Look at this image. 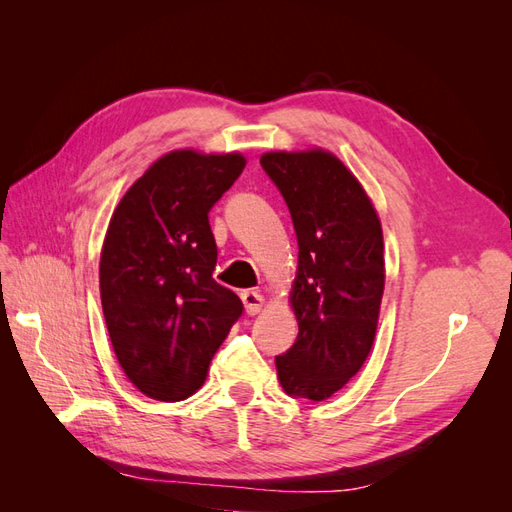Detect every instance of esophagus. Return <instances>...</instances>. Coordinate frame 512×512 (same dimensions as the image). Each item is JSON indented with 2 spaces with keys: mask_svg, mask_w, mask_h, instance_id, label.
<instances>
[{
  "mask_svg": "<svg viewBox=\"0 0 512 512\" xmlns=\"http://www.w3.org/2000/svg\"><path fill=\"white\" fill-rule=\"evenodd\" d=\"M241 301L245 305V314L247 316H256L260 309H262V303H265V299H262V294H258L256 290L241 292Z\"/></svg>",
  "mask_w": 512,
  "mask_h": 512,
  "instance_id": "obj_1",
  "label": "esophagus"
}]
</instances>
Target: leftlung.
Instances as JSON below:
<instances>
[{
  "mask_svg": "<svg viewBox=\"0 0 512 512\" xmlns=\"http://www.w3.org/2000/svg\"><path fill=\"white\" fill-rule=\"evenodd\" d=\"M299 243L290 301L299 335L275 356L290 397L322 401L356 376L376 337L384 292L382 228L365 190L322 149L260 158Z\"/></svg>",
  "mask_w": 512,
  "mask_h": 512,
  "instance_id": "obj_1",
  "label": "left lung"
}]
</instances>
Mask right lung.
<instances>
[{
  "label": "right lung",
  "mask_w": 512,
  "mask_h": 512,
  "mask_svg": "<svg viewBox=\"0 0 512 512\" xmlns=\"http://www.w3.org/2000/svg\"><path fill=\"white\" fill-rule=\"evenodd\" d=\"M239 153H166L121 198L100 258V297L117 361L138 391L181 401L203 386L213 354L243 314L213 280L209 211L239 179Z\"/></svg>",
  "instance_id": "add662e5"
}]
</instances>
